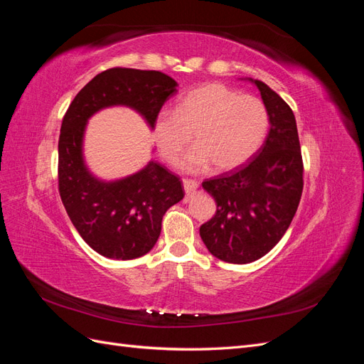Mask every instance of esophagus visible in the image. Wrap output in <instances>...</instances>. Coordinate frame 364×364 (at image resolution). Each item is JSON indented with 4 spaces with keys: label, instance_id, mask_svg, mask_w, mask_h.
<instances>
[{
    "label": "esophagus",
    "instance_id": "esophagus-1",
    "mask_svg": "<svg viewBox=\"0 0 364 364\" xmlns=\"http://www.w3.org/2000/svg\"><path fill=\"white\" fill-rule=\"evenodd\" d=\"M199 188V182L194 181V179H183V190L186 194H193L196 193V190Z\"/></svg>",
    "mask_w": 364,
    "mask_h": 364
}]
</instances>
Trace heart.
I'll return each instance as SVG.
<instances>
[{
	"label": "heart",
	"mask_w": 364,
	"mask_h": 364,
	"mask_svg": "<svg viewBox=\"0 0 364 364\" xmlns=\"http://www.w3.org/2000/svg\"><path fill=\"white\" fill-rule=\"evenodd\" d=\"M267 130L269 112L262 100L214 82L182 95L174 111H161L151 135L162 159L174 164L193 134L196 146L179 161V167L197 173L211 162L217 170L245 164L259 149Z\"/></svg>",
	"instance_id": "1"
}]
</instances>
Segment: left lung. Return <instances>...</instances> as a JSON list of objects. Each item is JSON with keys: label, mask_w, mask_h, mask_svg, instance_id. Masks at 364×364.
Instances as JSON below:
<instances>
[{"label": "left lung", "mask_w": 364, "mask_h": 364, "mask_svg": "<svg viewBox=\"0 0 364 364\" xmlns=\"http://www.w3.org/2000/svg\"><path fill=\"white\" fill-rule=\"evenodd\" d=\"M267 107L270 130L252 161L202 183L217 211L200 226L218 259L247 264L266 255L289 229L304 188V164L290 106L261 80H252Z\"/></svg>", "instance_id": "obj_1"}]
</instances>
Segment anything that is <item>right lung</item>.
I'll use <instances>...</instances> for the list:
<instances>
[{
	"label": "right lung",
	"instance_id": "obj_1",
	"mask_svg": "<svg viewBox=\"0 0 364 364\" xmlns=\"http://www.w3.org/2000/svg\"><path fill=\"white\" fill-rule=\"evenodd\" d=\"M176 80L161 71L111 68L74 97L59 136V193L77 232L100 255L134 259L153 249L167 209L183 199L182 182L150 161L124 179L94 178L83 161L86 121L100 109L129 106L153 127L164 103L178 92Z\"/></svg>",
	"mask_w": 364,
	"mask_h": 364
}]
</instances>
